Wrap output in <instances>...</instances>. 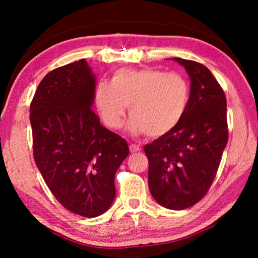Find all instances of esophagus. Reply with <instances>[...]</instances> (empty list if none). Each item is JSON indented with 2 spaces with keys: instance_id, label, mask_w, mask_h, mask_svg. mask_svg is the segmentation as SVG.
I'll list each match as a JSON object with an SVG mask.
<instances>
[{
  "instance_id": "1",
  "label": "esophagus",
  "mask_w": 258,
  "mask_h": 258,
  "mask_svg": "<svg viewBox=\"0 0 258 258\" xmlns=\"http://www.w3.org/2000/svg\"><path fill=\"white\" fill-rule=\"evenodd\" d=\"M140 150H141V148H140V146L134 145V143H132V145H130V151L131 152H138Z\"/></svg>"
}]
</instances>
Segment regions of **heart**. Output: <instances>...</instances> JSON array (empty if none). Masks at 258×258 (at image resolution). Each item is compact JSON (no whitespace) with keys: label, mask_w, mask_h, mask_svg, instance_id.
<instances>
[{"label":"heart","mask_w":258,"mask_h":258,"mask_svg":"<svg viewBox=\"0 0 258 258\" xmlns=\"http://www.w3.org/2000/svg\"><path fill=\"white\" fill-rule=\"evenodd\" d=\"M189 94V84L177 73L149 68L119 69L112 75L110 84L97 85L94 102L108 127L120 128L130 106V132L159 138L180 123Z\"/></svg>","instance_id":"1"}]
</instances>
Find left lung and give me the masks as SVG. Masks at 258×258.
<instances>
[{
	"instance_id": "left-lung-1",
	"label": "left lung",
	"mask_w": 258,
	"mask_h": 258,
	"mask_svg": "<svg viewBox=\"0 0 258 258\" xmlns=\"http://www.w3.org/2000/svg\"><path fill=\"white\" fill-rule=\"evenodd\" d=\"M190 77V97L175 128L145 146L151 196L165 208L181 211L207 194L228 143L226 99L207 67L172 58Z\"/></svg>"
}]
</instances>
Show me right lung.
Instances as JSON below:
<instances>
[{
    "instance_id": "1",
    "label": "right lung",
    "mask_w": 258,
    "mask_h": 258,
    "mask_svg": "<svg viewBox=\"0 0 258 258\" xmlns=\"http://www.w3.org/2000/svg\"><path fill=\"white\" fill-rule=\"evenodd\" d=\"M97 78L85 59L46 74L30 103L34 159L56 200L97 217L115 199V175L128 156L125 139L92 110Z\"/></svg>"
}]
</instances>
